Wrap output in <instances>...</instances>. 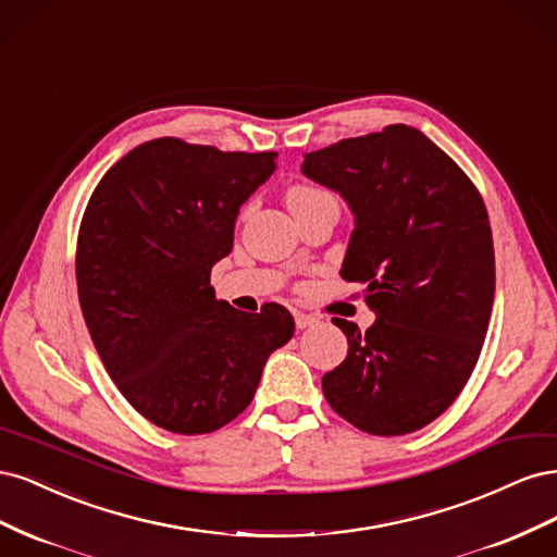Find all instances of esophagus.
Returning a JSON list of instances; mask_svg holds the SVG:
<instances>
[{
	"label": "esophagus",
	"mask_w": 557,
	"mask_h": 557,
	"mask_svg": "<svg viewBox=\"0 0 557 557\" xmlns=\"http://www.w3.org/2000/svg\"><path fill=\"white\" fill-rule=\"evenodd\" d=\"M315 323H318L315 315L295 311V325H297V330H307V327H311V325H315Z\"/></svg>",
	"instance_id": "esophagus-1"
}]
</instances>
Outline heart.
I'll return each instance as SVG.
<instances>
[{"mask_svg": "<svg viewBox=\"0 0 557 557\" xmlns=\"http://www.w3.org/2000/svg\"><path fill=\"white\" fill-rule=\"evenodd\" d=\"M318 193H320V190L309 188V185H293V188L288 190V207L299 205V201H307V199L315 197Z\"/></svg>", "mask_w": 557, "mask_h": 557, "instance_id": "1", "label": "heart"}]
</instances>
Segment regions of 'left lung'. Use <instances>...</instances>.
<instances>
[{
	"mask_svg": "<svg viewBox=\"0 0 557 557\" xmlns=\"http://www.w3.org/2000/svg\"><path fill=\"white\" fill-rule=\"evenodd\" d=\"M301 172L356 215L342 276L364 285L374 325L334 318L346 360L330 407L367 434L440 418L474 372L495 299V248L476 185L423 132L387 125L305 156Z\"/></svg>",
	"mask_w": 557,
	"mask_h": 557,
	"instance_id": "8db88e82",
	"label": "left lung"
}]
</instances>
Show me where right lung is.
<instances>
[{
    "instance_id": "obj_1",
    "label": "right lung",
    "mask_w": 557,
    "mask_h": 557,
    "mask_svg": "<svg viewBox=\"0 0 557 557\" xmlns=\"http://www.w3.org/2000/svg\"><path fill=\"white\" fill-rule=\"evenodd\" d=\"M274 170V150L223 153L162 137L117 160L83 213V318L117 391L162 430L227 425L256 395L267 358L295 332L285 307L246 313L211 288L239 207Z\"/></svg>"
}]
</instances>
